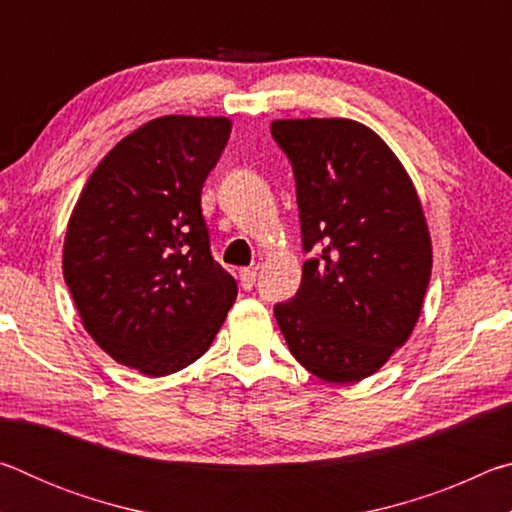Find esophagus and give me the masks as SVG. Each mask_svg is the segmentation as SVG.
<instances>
[{
  "label": "esophagus",
  "mask_w": 512,
  "mask_h": 512,
  "mask_svg": "<svg viewBox=\"0 0 512 512\" xmlns=\"http://www.w3.org/2000/svg\"><path fill=\"white\" fill-rule=\"evenodd\" d=\"M239 280H241V287H244V289H253V284L257 280V268H253V266L241 268Z\"/></svg>",
  "instance_id": "34e87169"
}]
</instances>
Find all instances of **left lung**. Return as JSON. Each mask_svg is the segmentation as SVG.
Returning a JSON list of instances; mask_svg holds the SVG:
<instances>
[{
  "label": "left lung",
  "instance_id": "left-lung-1",
  "mask_svg": "<svg viewBox=\"0 0 512 512\" xmlns=\"http://www.w3.org/2000/svg\"><path fill=\"white\" fill-rule=\"evenodd\" d=\"M293 164L302 246L296 298L275 307L293 357L327 384L384 366L418 323L431 277V235L400 158L354 119H275Z\"/></svg>",
  "mask_w": 512,
  "mask_h": 512
}]
</instances>
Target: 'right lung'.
Masks as SVG:
<instances>
[{
    "label": "right lung",
    "instance_id": "add662e5",
    "mask_svg": "<svg viewBox=\"0 0 512 512\" xmlns=\"http://www.w3.org/2000/svg\"><path fill=\"white\" fill-rule=\"evenodd\" d=\"M230 131L228 117L146 121L103 155L69 216L63 275L85 332L146 377L203 357L237 298L201 214Z\"/></svg>",
    "mask_w": 512,
    "mask_h": 512
}]
</instances>
